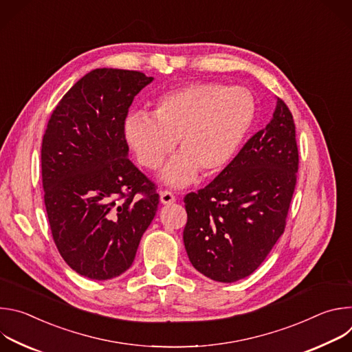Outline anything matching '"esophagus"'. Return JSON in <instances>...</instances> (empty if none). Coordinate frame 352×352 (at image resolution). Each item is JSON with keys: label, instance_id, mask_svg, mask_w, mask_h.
Here are the masks:
<instances>
[{"label": "esophagus", "instance_id": "obj_1", "mask_svg": "<svg viewBox=\"0 0 352 352\" xmlns=\"http://www.w3.org/2000/svg\"><path fill=\"white\" fill-rule=\"evenodd\" d=\"M160 200H162L163 205H168V204L175 202V196L171 190H162L160 192Z\"/></svg>", "mask_w": 352, "mask_h": 352}]
</instances>
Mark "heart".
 I'll return each instance as SVG.
<instances>
[{"label": "heart", "instance_id": "b5f03b06", "mask_svg": "<svg viewBox=\"0 0 352 352\" xmlns=\"http://www.w3.org/2000/svg\"><path fill=\"white\" fill-rule=\"evenodd\" d=\"M255 113V100L245 87L195 82L162 94L153 117L129 114L124 138L136 162L147 170H157L177 140L181 153L166 166L163 179L184 186L197 170L213 175L232 162Z\"/></svg>", "mask_w": 352, "mask_h": 352}]
</instances>
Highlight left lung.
Listing matches in <instances>:
<instances>
[{
  "instance_id": "obj_1",
  "label": "left lung",
  "mask_w": 352,
  "mask_h": 352,
  "mask_svg": "<svg viewBox=\"0 0 352 352\" xmlns=\"http://www.w3.org/2000/svg\"><path fill=\"white\" fill-rule=\"evenodd\" d=\"M298 163L294 118L277 98L266 128L208 186L184 197V243L197 272L234 283L262 265L284 232Z\"/></svg>"
}]
</instances>
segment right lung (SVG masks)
I'll use <instances>...</instances> for the list:
<instances>
[{
	"label": "right lung",
	"mask_w": 352,
	"mask_h": 352,
	"mask_svg": "<svg viewBox=\"0 0 352 352\" xmlns=\"http://www.w3.org/2000/svg\"><path fill=\"white\" fill-rule=\"evenodd\" d=\"M139 71L98 68L60 100L41 143L44 205L67 265L91 280L126 272L155 219L157 186L129 159L124 121L150 82Z\"/></svg>",
	"instance_id": "right-lung-1"
}]
</instances>
